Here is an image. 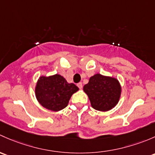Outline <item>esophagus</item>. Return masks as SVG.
<instances>
[{
    "label": "esophagus",
    "mask_w": 155,
    "mask_h": 155,
    "mask_svg": "<svg viewBox=\"0 0 155 155\" xmlns=\"http://www.w3.org/2000/svg\"><path fill=\"white\" fill-rule=\"evenodd\" d=\"M77 86H78V88H79L80 89H82V87H83V84H82V83H78V84H77Z\"/></svg>",
    "instance_id": "34e87169"
}]
</instances>
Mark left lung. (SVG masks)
I'll return each instance as SVG.
<instances>
[{
	"instance_id": "1",
	"label": "left lung",
	"mask_w": 155,
	"mask_h": 155,
	"mask_svg": "<svg viewBox=\"0 0 155 155\" xmlns=\"http://www.w3.org/2000/svg\"><path fill=\"white\" fill-rule=\"evenodd\" d=\"M92 108L101 112L112 110L119 103L122 87L117 78L95 74L83 88Z\"/></svg>"
}]
</instances>
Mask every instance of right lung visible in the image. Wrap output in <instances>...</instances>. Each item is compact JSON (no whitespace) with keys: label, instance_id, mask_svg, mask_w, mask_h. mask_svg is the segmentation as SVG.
I'll list each match as a JSON object with an SVG mask.
<instances>
[{"label":"right lung","instance_id":"obj_1","mask_svg":"<svg viewBox=\"0 0 155 155\" xmlns=\"http://www.w3.org/2000/svg\"><path fill=\"white\" fill-rule=\"evenodd\" d=\"M78 90L77 86L67 82L60 74L42 75L36 82L35 95L43 107L58 112L68 106L71 95Z\"/></svg>","mask_w":155,"mask_h":155}]
</instances>
